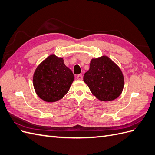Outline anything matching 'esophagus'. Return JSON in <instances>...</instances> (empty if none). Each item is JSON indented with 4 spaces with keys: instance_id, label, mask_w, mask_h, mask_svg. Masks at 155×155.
I'll return each mask as SVG.
<instances>
[{
    "instance_id": "1",
    "label": "esophagus",
    "mask_w": 155,
    "mask_h": 155,
    "mask_svg": "<svg viewBox=\"0 0 155 155\" xmlns=\"http://www.w3.org/2000/svg\"><path fill=\"white\" fill-rule=\"evenodd\" d=\"M76 78H77L78 79H79V80H81V79H83L82 74H78V76H76Z\"/></svg>"
}]
</instances>
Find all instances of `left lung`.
<instances>
[{
    "label": "left lung",
    "mask_w": 155,
    "mask_h": 155,
    "mask_svg": "<svg viewBox=\"0 0 155 155\" xmlns=\"http://www.w3.org/2000/svg\"><path fill=\"white\" fill-rule=\"evenodd\" d=\"M83 81L98 100L109 101L123 91L124 78L120 68L107 56L92 59Z\"/></svg>",
    "instance_id": "obj_1"
}]
</instances>
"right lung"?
Segmentation results:
<instances>
[{"mask_svg": "<svg viewBox=\"0 0 155 155\" xmlns=\"http://www.w3.org/2000/svg\"><path fill=\"white\" fill-rule=\"evenodd\" d=\"M74 79L72 70L65 66L63 58L51 55L36 68L33 83L41 99L55 102L68 92Z\"/></svg>", "mask_w": 155, "mask_h": 155, "instance_id": "right-lung-1", "label": "right lung"}]
</instances>
